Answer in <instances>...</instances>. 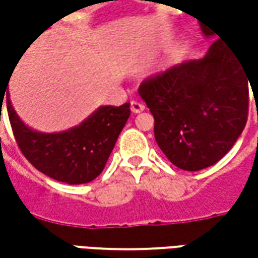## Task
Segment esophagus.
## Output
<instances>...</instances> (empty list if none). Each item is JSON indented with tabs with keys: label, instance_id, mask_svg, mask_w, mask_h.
Returning <instances> with one entry per match:
<instances>
[{
	"label": "esophagus",
	"instance_id": "1",
	"mask_svg": "<svg viewBox=\"0 0 258 258\" xmlns=\"http://www.w3.org/2000/svg\"><path fill=\"white\" fill-rule=\"evenodd\" d=\"M131 110L134 113H141L145 110V104L139 103V102H131Z\"/></svg>",
	"mask_w": 258,
	"mask_h": 258
}]
</instances>
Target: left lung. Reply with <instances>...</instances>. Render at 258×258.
I'll return each instance as SVG.
<instances>
[{
	"label": "left lung",
	"mask_w": 258,
	"mask_h": 258,
	"mask_svg": "<svg viewBox=\"0 0 258 258\" xmlns=\"http://www.w3.org/2000/svg\"><path fill=\"white\" fill-rule=\"evenodd\" d=\"M201 31L207 38L217 34L203 24ZM251 77L258 80V66L217 38L203 58L141 85L139 94L155 117L156 144L175 166L200 171L233 148L247 123Z\"/></svg>",
	"instance_id": "8db88e82"
}]
</instances>
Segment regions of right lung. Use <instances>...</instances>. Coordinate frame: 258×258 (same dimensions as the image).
I'll list each match as a JSON object with an SVG mask.
<instances>
[{
	"label": "right lung",
	"mask_w": 258,
	"mask_h": 258,
	"mask_svg": "<svg viewBox=\"0 0 258 258\" xmlns=\"http://www.w3.org/2000/svg\"><path fill=\"white\" fill-rule=\"evenodd\" d=\"M4 94L0 93L1 107ZM7 112L15 141L30 164L55 181L79 185L90 182L102 173L131 116V103L100 106L80 124L57 134H43L28 127L15 113L10 94Z\"/></svg>",
	"instance_id": "1"
}]
</instances>
